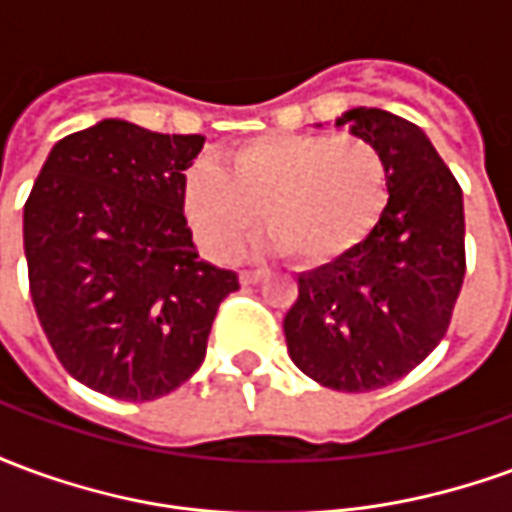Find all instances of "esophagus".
<instances>
[{
    "label": "esophagus",
    "mask_w": 512,
    "mask_h": 512,
    "mask_svg": "<svg viewBox=\"0 0 512 512\" xmlns=\"http://www.w3.org/2000/svg\"><path fill=\"white\" fill-rule=\"evenodd\" d=\"M263 277H266L263 271H252V268H244V271H241V285H257V282H260Z\"/></svg>",
    "instance_id": "obj_1"
}]
</instances>
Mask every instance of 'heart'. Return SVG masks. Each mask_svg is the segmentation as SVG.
<instances>
[{
	"label": "heart",
	"mask_w": 512,
	"mask_h": 512,
	"mask_svg": "<svg viewBox=\"0 0 512 512\" xmlns=\"http://www.w3.org/2000/svg\"><path fill=\"white\" fill-rule=\"evenodd\" d=\"M183 197L208 255H235L263 213L271 244L312 266L345 252L376 224L386 167L362 136L268 134L235 147L224 167L194 164Z\"/></svg>",
	"instance_id": "b5f03b06"
}]
</instances>
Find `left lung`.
Listing matches in <instances>:
<instances>
[{
  "mask_svg": "<svg viewBox=\"0 0 512 512\" xmlns=\"http://www.w3.org/2000/svg\"><path fill=\"white\" fill-rule=\"evenodd\" d=\"M378 147L389 200L362 244L299 277L285 340L304 376L370 392L411 373L447 334L466 274L463 191L425 131L384 109H351Z\"/></svg>",
  "mask_w": 512,
  "mask_h": 512,
  "instance_id": "obj_1",
  "label": "left lung"
}]
</instances>
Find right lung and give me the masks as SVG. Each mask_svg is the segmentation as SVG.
I'll use <instances>...</instances> for the list:
<instances>
[{
	"instance_id": "add662e5",
	"label": "right lung",
	"mask_w": 512,
	"mask_h": 512,
	"mask_svg": "<svg viewBox=\"0 0 512 512\" xmlns=\"http://www.w3.org/2000/svg\"><path fill=\"white\" fill-rule=\"evenodd\" d=\"M205 136L126 120L51 147L24 205L29 293L54 354L115 400H156L205 359L238 274L205 263L183 216Z\"/></svg>"
}]
</instances>
